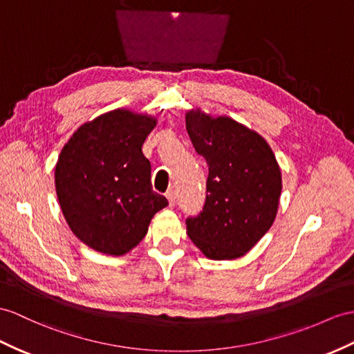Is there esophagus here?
Listing matches in <instances>:
<instances>
[{
    "label": "esophagus",
    "mask_w": 354,
    "mask_h": 354,
    "mask_svg": "<svg viewBox=\"0 0 354 354\" xmlns=\"http://www.w3.org/2000/svg\"><path fill=\"white\" fill-rule=\"evenodd\" d=\"M167 198H168V203H169V207H172V205H174V204H176V192H174V191H172V189H171V191H168V192H167Z\"/></svg>",
    "instance_id": "obj_1"
}]
</instances>
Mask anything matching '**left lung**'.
<instances>
[{"label":"left lung","mask_w":354,"mask_h":354,"mask_svg":"<svg viewBox=\"0 0 354 354\" xmlns=\"http://www.w3.org/2000/svg\"><path fill=\"white\" fill-rule=\"evenodd\" d=\"M186 131L209 165L203 212L186 219L187 236L210 260H236L257 245L277 218L282 177L261 135L230 117L200 109Z\"/></svg>","instance_id":"left-lung-1"}]
</instances>
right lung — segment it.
<instances>
[{"label": "right lung", "instance_id": "obj_1", "mask_svg": "<svg viewBox=\"0 0 354 354\" xmlns=\"http://www.w3.org/2000/svg\"><path fill=\"white\" fill-rule=\"evenodd\" d=\"M156 123L129 109L109 111L82 124L59 153V207L73 234L94 251L124 255L147 234L154 213L168 205L151 189V165L142 154Z\"/></svg>", "mask_w": 354, "mask_h": 354}]
</instances>
